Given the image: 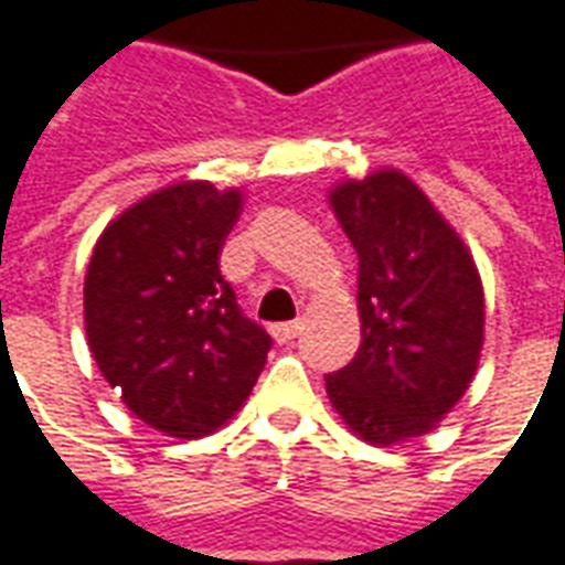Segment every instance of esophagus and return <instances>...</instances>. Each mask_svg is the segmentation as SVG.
<instances>
[{
	"label": "esophagus",
	"mask_w": 565,
	"mask_h": 565,
	"mask_svg": "<svg viewBox=\"0 0 565 565\" xmlns=\"http://www.w3.org/2000/svg\"><path fill=\"white\" fill-rule=\"evenodd\" d=\"M298 331H301V319H295V322H276V326H270V334H274L276 343H289V340L298 338Z\"/></svg>",
	"instance_id": "esophagus-1"
}]
</instances>
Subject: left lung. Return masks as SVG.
Instances as JSON below:
<instances>
[{
  "instance_id": "8db88e82",
  "label": "left lung",
  "mask_w": 565,
  "mask_h": 565,
  "mask_svg": "<svg viewBox=\"0 0 565 565\" xmlns=\"http://www.w3.org/2000/svg\"><path fill=\"white\" fill-rule=\"evenodd\" d=\"M359 255L362 343L326 377L343 423L371 444L435 429L475 377L483 289L466 243L407 175L380 170L331 191Z\"/></svg>"
}]
</instances>
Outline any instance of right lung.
<instances>
[{"mask_svg":"<svg viewBox=\"0 0 565 565\" xmlns=\"http://www.w3.org/2000/svg\"><path fill=\"white\" fill-rule=\"evenodd\" d=\"M239 203V191L210 182L154 191L103 231L84 276V328L103 377L173 438L234 417L274 343L218 270Z\"/></svg>","mask_w":565,"mask_h":565,"instance_id":"add662e5","label":"right lung"}]
</instances>
